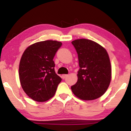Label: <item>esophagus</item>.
I'll list each match as a JSON object with an SVG mask.
<instances>
[{
  "label": "esophagus",
  "instance_id": "obj_1",
  "mask_svg": "<svg viewBox=\"0 0 131 131\" xmlns=\"http://www.w3.org/2000/svg\"><path fill=\"white\" fill-rule=\"evenodd\" d=\"M67 76V74H62V76H61V78H62V79H65Z\"/></svg>",
  "mask_w": 131,
  "mask_h": 131
}]
</instances>
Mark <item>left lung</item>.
<instances>
[{
    "instance_id": "left-lung-1",
    "label": "left lung",
    "mask_w": 131,
    "mask_h": 131,
    "mask_svg": "<svg viewBox=\"0 0 131 131\" xmlns=\"http://www.w3.org/2000/svg\"><path fill=\"white\" fill-rule=\"evenodd\" d=\"M71 43L78 53L80 67L78 82L71 86V91L83 100L100 98L106 92L112 78L108 53L103 46L89 39H77Z\"/></svg>"
}]
</instances>
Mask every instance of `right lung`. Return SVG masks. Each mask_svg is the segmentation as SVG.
Returning a JSON list of instances; mask_svg holds the SVG:
<instances>
[{
	"label": "right lung",
	"instance_id": "right-lung-1",
	"mask_svg": "<svg viewBox=\"0 0 131 131\" xmlns=\"http://www.w3.org/2000/svg\"><path fill=\"white\" fill-rule=\"evenodd\" d=\"M62 43L45 40L35 43L25 50L19 66L21 85L34 101L45 102L54 95L62 79L54 70L53 61Z\"/></svg>",
	"mask_w": 131,
	"mask_h": 131
}]
</instances>
